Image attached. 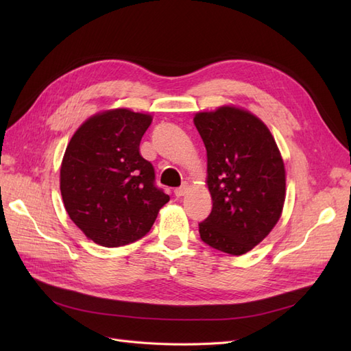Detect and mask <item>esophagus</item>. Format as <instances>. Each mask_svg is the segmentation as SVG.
Listing matches in <instances>:
<instances>
[{"label": "esophagus", "mask_w": 351, "mask_h": 351, "mask_svg": "<svg viewBox=\"0 0 351 351\" xmlns=\"http://www.w3.org/2000/svg\"><path fill=\"white\" fill-rule=\"evenodd\" d=\"M187 190H189V184L184 183V184H182V186L177 187V189L174 190V195H176L177 197H182V196H184V195L187 193Z\"/></svg>", "instance_id": "34e87169"}]
</instances>
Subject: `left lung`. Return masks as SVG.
I'll return each mask as SVG.
<instances>
[{
    "mask_svg": "<svg viewBox=\"0 0 351 351\" xmlns=\"http://www.w3.org/2000/svg\"><path fill=\"white\" fill-rule=\"evenodd\" d=\"M206 147L212 210L199 222L204 243L228 254L247 253L277 224L285 199L278 146L258 117L236 107L195 115Z\"/></svg>",
    "mask_w": 351,
    "mask_h": 351,
    "instance_id": "1",
    "label": "left lung"
}]
</instances>
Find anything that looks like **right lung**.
Segmentation results:
<instances>
[{
    "instance_id": "right-lung-1",
    "label": "right lung",
    "mask_w": 351,
    "mask_h": 351,
    "mask_svg": "<svg viewBox=\"0 0 351 351\" xmlns=\"http://www.w3.org/2000/svg\"><path fill=\"white\" fill-rule=\"evenodd\" d=\"M151 123V115L125 108L97 114L73 134L62 158L60 189L67 214L101 246L119 247L146 236L169 200L139 152Z\"/></svg>"
}]
</instances>
